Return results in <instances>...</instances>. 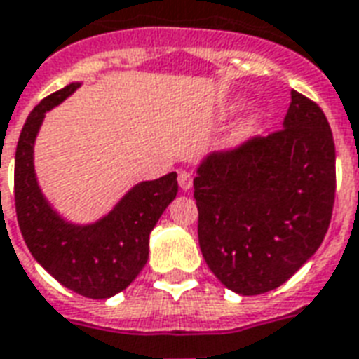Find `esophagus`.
<instances>
[{
	"mask_svg": "<svg viewBox=\"0 0 359 359\" xmlns=\"http://www.w3.org/2000/svg\"><path fill=\"white\" fill-rule=\"evenodd\" d=\"M192 175L188 171L179 172V187L182 188V190H190V188H192Z\"/></svg>",
	"mask_w": 359,
	"mask_h": 359,
	"instance_id": "esophagus-1",
	"label": "esophagus"
}]
</instances>
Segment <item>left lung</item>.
<instances>
[{
    "label": "left lung",
    "instance_id": "left-lung-1",
    "mask_svg": "<svg viewBox=\"0 0 359 359\" xmlns=\"http://www.w3.org/2000/svg\"><path fill=\"white\" fill-rule=\"evenodd\" d=\"M335 188L327 118L291 91L281 129L209 156L198 169L194 198L207 266L240 294L280 287L321 245Z\"/></svg>",
    "mask_w": 359,
    "mask_h": 359
}]
</instances>
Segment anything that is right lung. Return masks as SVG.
I'll list each match as a JSON object with an SVG mask.
<instances>
[{"instance_id":"obj_1","label":"right lung","mask_w":359,"mask_h":359,"mask_svg":"<svg viewBox=\"0 0 359 359\" xmlns=\"http://www.w3.org/2000/svg\"><path fill=\"white\" fill-rule=\"evenodd\" d=\"M78 89V83L45 97L30 112L15 154V209L26 245L49 274L89 299L123 291L148 261V238L179 192L177 172L140 182L112 213L91 226L60 219L39 192L34 175V140L45 112Z\"/></svg>"}]
</instances>
